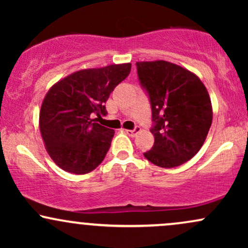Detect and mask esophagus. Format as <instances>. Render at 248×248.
<instances>
[{"label":"esophagus","mask_w":248,"mask_h":248,"mask_svg":"<svg viewBox=\"0 0 248 248\" xmlns=\"http://www.w3.org/2000/svg\"><path fill=\"white\" fill-rule=\"evenodd\" d=\"M140 130H141V128H140V127H139V126H135V127L133 128V129H127V130H126V133H127L128 135H129V136H135L136 134H138L139 132H140Z\"/></svg>","instance_id":"34e87169"}]
</instances>
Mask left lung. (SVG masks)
<instances>
[{"label":"left lung","instance_id":"left-lung-1","mask_svg":"<svg viewBox=\"0 0 248 248\" xmlns=\"http://www.w3.org/2000/svg\"><path fill=\"white\" fill-rule=\"evenodd\" d=\"M141 87L152 107L155 142L144 157L161 168H175L199 152L212 124V106L203 82L164 61L136 62Z\"/></svg>","mask_w":248,"mask_h":248}]
</instances>
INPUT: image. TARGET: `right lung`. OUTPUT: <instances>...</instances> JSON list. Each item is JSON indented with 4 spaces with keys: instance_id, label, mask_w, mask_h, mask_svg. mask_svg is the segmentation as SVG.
<instances>
[{
    "instance_id": "right-lung-1",
    "label": "right lung",
    "mask_w": 248,
    "mask_h": 248,
    "mask_svg": "<svg viewBox=\"0 0 248 248\" xmlns=\"http://www.w3.org/2000/svg\"><path fill=\"white\" fill-rule=\"evenodd\" d=\"M130 67L128 62L78 71L53 85L45 95L39 128L50 157L62 170L82 175L104 161L114 130L93 118L107 114L105 104Z\"/></svg>"
}]
</instances>
